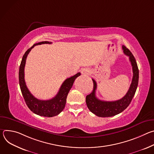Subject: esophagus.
I'll return each mask as SVG.
<instances>
[{"mask_svg":"<svg viewBox=\"0 0 154 154\" xmlns=\"http://www.w3.org/2000/svg\"><path fill=\"white\" fill-rule=\"evenodd\" d=\"M81 73L82 75H89L90 74V70L87 68H83L82 69L81 71Z\"/></svg>","mask_w":154,"mask_h":154,"instance_id":"obj_1","label":"esophagus"}]
</instances>
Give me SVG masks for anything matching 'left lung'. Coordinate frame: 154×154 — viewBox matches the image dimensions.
I'll list each match as a JSON object with an SVG mask.
<instances>
[{
  "label": "left lung",
  "mask_w": 154,
  "mask_h": 154,
  "mask_svg": "<svg viewBox=\"0 0 154 154\" xmlns=\"http://www.w3.org/2000/svg\"><path fill=\"white\" fill-rule=\"evenodd\" d=\"M125 55L129 57L133 70V78L131 85L126 94L121 99L116 101H103L98 99L96 96L97 83L93 79V90L86 97V103L90 110L99 117H111L122 112L129 105L132 100L138 84L139 70L136 60L131 52L125 46H122Z\"/></svg>",
  "instance_id": "1"
}]
</instances>
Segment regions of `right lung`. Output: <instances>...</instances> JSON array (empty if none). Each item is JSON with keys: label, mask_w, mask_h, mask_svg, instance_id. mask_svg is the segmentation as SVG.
<instances>
[{"label": "right lung", "mask_w": 154, "mask_h": 154, "mask_svg": "<svg viewBox=\"0 0 154 154\" xmlns=\"http://www.w3.org/2000/svg\"><path fill=\"white\" fill-rule=\"evenodd\" d=\"M51 43L52 42L49 41H42L34 44L33 46L29 49L23 55L19 71L20 88L27 106L34 113L45 117H53L57 116L63 110L66 102L68 94L71 89L73 83L75 79L81 74L80 72H78L74 76L66 79L61 85L57 95L51 99L47 100H39L31 94L27 88L24 79V68L27 57L32 49L35 46L40 45L42 44Z\"/></svg>", "instance_id": "add662e5"}]
</instances>
